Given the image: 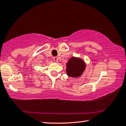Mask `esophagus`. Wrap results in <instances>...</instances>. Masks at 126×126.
<instances>
[{"label": "esophagus", "instance_id": "obj_1", "mask_svg": "<svg viewBox=\"0 0 126 126\" xmlns=\"http://www.w3.org/2000/svg\"><path fill=\"white\" fill-rule=\"evenodd\" d=\"M53 59H54L55 62H57L58 61V58L56 57H54L53 58Z\"/></svg>", "mask_w": 126, "mask_h": 126}]
</instances>
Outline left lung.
<instances>
[{"label": "left lung", "mask_w": 126, "mask_h": 126, "mask_svg": "<svg viewBox=\"0 0 126 126\" xmlns=\"http://www.w3.org/2000/svg\"><path fill=\"white\" fill-rule=\"evenodd\" d=\"M86 69V63L83 60L76 57H72L66 63V75L70 77L78 78Z\"/></svg>", "instance_id": "1"}]
</instances>
